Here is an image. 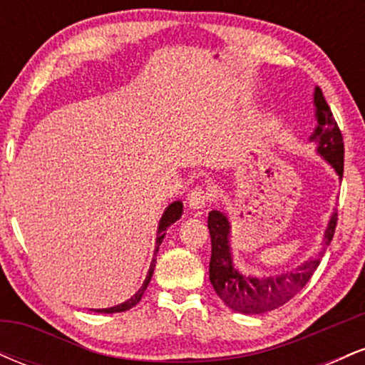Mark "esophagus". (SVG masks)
I'll return each mask as SVG.
<instances>
[{
  "label": "esophagus",
  "instance_id": "esophagus-1",
  "mask_svg": "<svg viewBox=\"0 0 365 365\" xmlns=\"http://www.w3.org/2000/svg\"><path fill=\"white\" fill-rule=\"evenodd\" d=\"M211 200V192L204 187H195L188 192L187 195V204L192 209H202L206 207V204Z\"/></svg>",
  "mask_w": 365,
  "mask_h": 365
}]
</instances>
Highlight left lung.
I'll list each match as a JSON object with an SVG mask.
<instances>
[{"instance_id":"1","label":"left lung","mask_w":365,"mask_h":365,"mask_svg":"<svg viewBox=\"0 0 365 365\" xmlns=\"http://www.w3.org/2000/svg\"><path fill=\"white\" fill-rule=\"evenodd\" d=\"M314 116L316 132L311 137L317 142V153L343 177V148L341 130L331 113L321 87L314 89ZM338 215L331 216L324 233V245H329L336 230ZM207 228L211 235V261H209V279L212 288L230 309L244 314H261L282 307L305 287L321 262L319 257L307 261L297 271L276 278H250L233 267L230 257L228 233L230 225L223 212L211 211L207 216Z\"/></svg>"}]
</instances>
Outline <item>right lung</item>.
I'll return each mask as SVG.
<instances>
[{"label":"right lung","instance_id":"right-lung-1","mask_svg":"<svg viewBox=\"0 0 365 365\" xmlns=\"http://www.w3.org/2000/svg\"><path fill=\"white\" fill-rule=\"evenodd\" d=\"M182 202L177 200V202H173L171 206H168V209L165 211V215L161 217V223H159V230H158V238H156V250H154V257H153V262H150V267H149V273H148V278H145L144 284H142V288L139 292L135 293V295L132 297V299H128L127 302L120 304V305H115V307H110V309H98L96 312H104V314H113V312H123V311H128V309L135 307L137 304L140 302L142 295H144L145 288H148V284L150 282V278H153V273H154V266H156V254L159 250V245H161L163 238L166 235V228H168L170 225H173L175 221L178 220L180 216H182Z\"/></svg>","mask_w":365,"mask_h":365}]
</instances>
